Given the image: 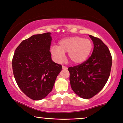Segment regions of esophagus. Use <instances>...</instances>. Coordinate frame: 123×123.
<instances>
[{
    "mask_svg": "<svg viewBox=\"0 0 123 123\" xmlns=\"http://www.w3.org/2000/svg\"><path fill=\"white\" fill-rule=\"evenodd\" d=\"M62 69H67V67H66V66H62Z\"/></svg>",
    "mask_w": 123,
    "mask_h": 123,
    "instance_id": "34e87169",
    "label": "esophagus"
}]
</instances>
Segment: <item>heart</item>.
Returning a JSON list of instances; mask_svg holds the SVG:
<instances>
[{
    "label": "heart",
    "mask_w": 123,
    "mask_h": 123,
    "mask_svg": "<svg viewBox=\"0 0 123 123\" xmlns=\"http://www.w3.org/2000/svg\"><path fill=\"white\" fill-rule=\"evenodd\" d=\"M92 48L93 44L90 40L75 36L62 39L60 41L59 46H52L51 52L56 61L61 62L64 59L65 52H68L69 61L77 65L86 61Z\"/></svg>",
    "instance_id": "b5f03b06"
}]
</instances>
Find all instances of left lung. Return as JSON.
<instances>
[{
  "instance_id": "1",
  "label": "left lung",
  "mask_w": 123,
  "mask_h": 123,
  "mask_svg": "<svg viewBox=\"0 0 123 123\" xmlns=\"http://www.w3.org/2000/svg\"><path fill=\"white\" fill-rule=\"evenodd\" d=\"M89 37L94 45L92 55L83 63L68 68L72 89L85 99L92 98L105 86L112 64V55L106 45L97 37Z\"/></svg>"
}]
</instances>
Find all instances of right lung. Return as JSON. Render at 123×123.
<instances>
[{"label": "right lung", "instance_id": "add662e5", "mask_svg": "<svg viewBox=\"0 0 123 123\" xmlns=\"http://www.w3.org/2000/svg\"><path fill=\"white\" fill-rule=\"evenodd\" d=\"M50 33L36 34L23 40L13 55V74L19 88L34 100L52 91L62 66L51 60Z\"/></svg>", "mask_w": 123, "mask_h": 123}]
</instances>
